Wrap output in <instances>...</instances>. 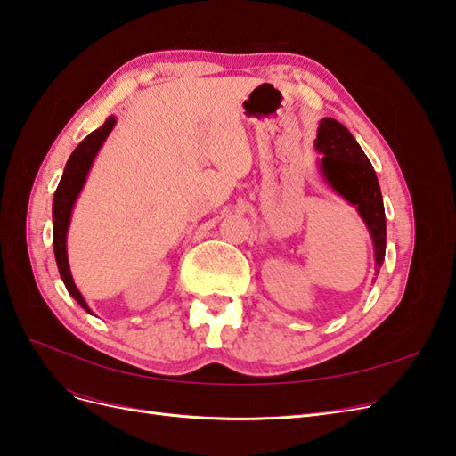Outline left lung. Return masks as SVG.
<instances>
[{"label":"left lung","mask_w":456,"mask_h":456,"mask_svg":"<svg viewBox=\"0 0 456 456\" xmlns=\"http://www.w3.org/2000/svg\"><path fill=\"white\" fill-rule=\"evenodd\" d=\"M315 150L320 151V171L327 184L352 203L369 228L375 245V272L386 255V216L375 169L352 133L333 118H325L317 127Z\"/></svg>","instance_id":"1"}]
</instances>
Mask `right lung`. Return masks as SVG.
Wrapping results in <instances>:
<instances>
[{"label": "right lung", "mask_w": 456, "mask_h": 456, "mask_svg": "<svg viewBox=\"0 0 456 456\" xmlns=\"http://www.w3.org/2000/svg\"><path fill=\"white\" fill-rule=\"evenodd\" d=\"M114 126H116V118L110 116L104 121L102 127L87 134L86 139L77 144V148L72 151V156L68 158L62 178L57 186V191H54V200H53V245H54V258H57L61 278L68 289V293H70L77 300V305L89 314H93V312L87 306L86 298L81 297V293L77 291V287L72 280L70 266H68L66 233H68V226H70L74 203L79 196L81 188H84V184H86V178H87L91 165H93L96 154H99L101 146L104 144L106 136L112 133Z\"/></svg>", "instance_id": "obj_1"}]
</instances>
